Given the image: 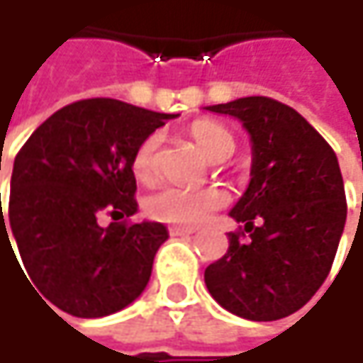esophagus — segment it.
<instances>
[{
	"label": "esophagus",
	"instance_id": "1",
	"mask_svg": "<svg viewBox=\"0 0 363 363\" xmlns=\"http://www.w3.org/2000/svg\"><path fill=\"white\" fill-rule=\"evenodd\" d=\"M192 233H194V229H190V227H169V235H173V238H186Z\"/></svg>",
	"mask_w": 363,
	"mask_h": 363
}]
</instances>
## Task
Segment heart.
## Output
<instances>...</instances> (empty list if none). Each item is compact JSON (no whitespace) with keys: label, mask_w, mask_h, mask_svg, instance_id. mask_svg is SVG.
<instances>
[{"label":"heart","mask_w":363,"mask_h":363,"mask_svg":"<svg viewBox=\"0 0 363 363\" xmlns=\"http://www.w3.org/2000/svg\"><path fill=\"white\" fill-rule=\"evenodd\" d=\"M190 136L213 161H225L235 152L233 134L217 121L198 119L190 125ZM159 148H161V136L148 134L134 150L132 171L138 182H143V184L157 182V177L161 173ZM225 204H227V194L219 188L190 190V188L167 186L148 198L146 213L161 223L196 227V225L204 223L215 211H219Z\"/></svg>","instance_id":"b5f03b06"}]
</instances>
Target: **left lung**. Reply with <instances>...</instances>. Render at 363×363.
Segmentation results:
<instances>
[{"label": "left lung", "mask_w": 363, "mask_h": 363, "mask_svg": "<svg viewBox=\"0 0 363 363\" xmlns=\"http://www.w3.org/2000/svg\"><path fill=\"white\" fill-rule=\"evenodd\" d=\"M238 117L252 140V179L231 208L242 223L227 254L206 267L211 296L256 323L306 306L328 277L347 219L335 150L289 105L244 96L206 107Z\"/></svg>", "instance_id": "8db88e82"}]
</instances>
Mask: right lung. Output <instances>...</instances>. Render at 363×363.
<instances>
[{"label":"right lung","instance_id":"right-lung-1","mask_svg":"<svg viewBox=\"0 0 363 363\" xmlns=\"http://www.w3.org/2000/svg\"><path fill=\"white\" fill-rule=\"evenodd\" d=\"M173 117L84 99L43 121L16 155L0 240L16 242L28 283L65 314L109 316L144 291L169 233L161 223H130L138 208L132 157Z\"/></svg>","mask_w":363,"mask_h":363}]
</instances>
